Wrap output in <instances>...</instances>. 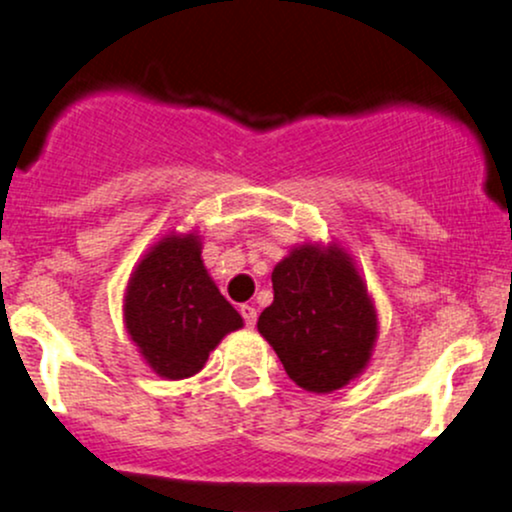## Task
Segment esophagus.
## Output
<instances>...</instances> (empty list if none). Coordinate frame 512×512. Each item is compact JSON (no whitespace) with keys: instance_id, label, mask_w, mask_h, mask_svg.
Listing matches in <instances>:
<instances>
[{"instance_id":"34e87169","label":"esophagus","mask_w":512,"mask_h":512,"mask_svg":"<svg viewBox=\"0 0 512 512\" xmlns=\"http://www.w3.org/2000/svg\"><path fill=\"white\" fill-rule=\"evenodd\" d=\"M240 315H243L245 325H248V327H255V322H257V310L252 308V305H248V303L240 305Z\"/></svg>"}]
</instances>
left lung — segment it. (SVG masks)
I'll list each match as a JSON object with an SVG mask.
<instances>
[{"mask_svg": "<svg viewBox=\"0 0 512 512\" xmlns=\"http://www.w3.org/2000/svg\"><path fill=\"white\" fill-rule=\"evenodd\" d=\"M272 286L257 330L293 383L327 395L358 378L378 339V313L354 257L337 243L298 245L274 267Z\"/></svg>", "mask_w": 512, "mask_h": 512, "instance_id": "8db88e82", "label": "left lung"}]
</instances>
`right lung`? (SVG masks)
Here are the masks:
<instances>
[{
	"label": "right lung",
	"mask_w": 512,
	"mask_h": 512,
	"mask_svg": "<svg viewBox=\"0 0 512 512\" xmlns=\"http://www.w3.org/2000/svg\"><path fill=\"white\" fill-rule=\"evenodd\" d=\"M129 339L156 375L182 380L199 373L243 317L216 289L197 233H170L134 267L125 291Z\"/></svg>",
	"instance_id": "obj_1"
}]
</instances>
